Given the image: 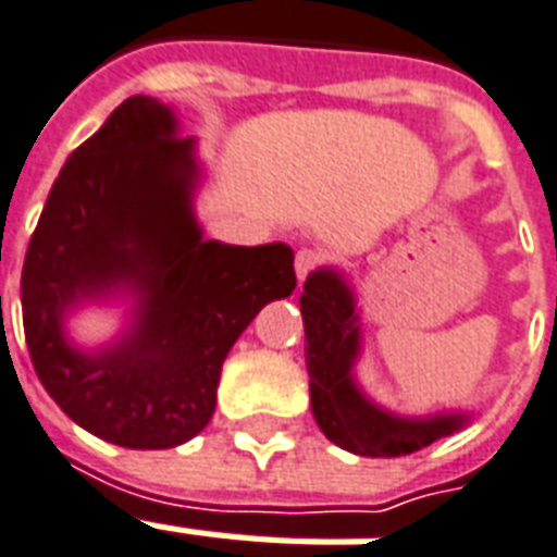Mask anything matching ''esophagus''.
<instances>
[{"mask_svg": "<svg viewBox=\"0 0 557 557\" xmlns=\"http://www.w3.org/2000/svg\"><path fill=\"white\" fill-rule=\"evenodd\" d=\"M318 262H321V257H318L315 250H309V248L297 250V257H295V274H297V280H307L309 274H312V271L318 269Z\"/></svg>", "mask_w": 557, "mask_h": 557, "instance_id": "esophagus-1", "label": "esophagus"}]
</instances>
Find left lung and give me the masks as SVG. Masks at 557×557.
Returning <instances> with one entry per match:
<instances>
[{"instance_id":"left-lung-1","label":"left lung","mask_w":557,"mask_h":557,"mask_svg":"<svg viewBox=\"0 0 557 557\" xmlns=\"http://www.w3.org/2000/svg\"><path fill=\"white\" fill-rule=\"evenodd\" d=\"M307 330V371L312 414L326 438L347 453L371 458L409 456L453 435L470 414L444 411L430 418H400L364 397L354 364L362 350L356 295L335 269L312 271L300 295Z\"/></svg>"}]
</instances>
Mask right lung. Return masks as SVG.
I'll return each mask as SVG.
<instances>
[{
  "instance_id": "right-lung-1",
  "label": "right lung",
  "mask_w": 557,
  "mask_h": 557,
  "mask_svg": "<svg viewBox=\"0 0 557 557\" xmlns=\"http://www.w3.org/2000/svg\"><path fill=\"white\" fill-rule=\"evenodd\" d=\"M195 139L151 96H131L63 163L23 265V326L42 388L78 426L127 449L195 438L215 411L222 364L265 304L295 292L283 242L203 239ZM113 294L135 321L81 351L62 321Z\"/></svg>"
}]
</instances>
